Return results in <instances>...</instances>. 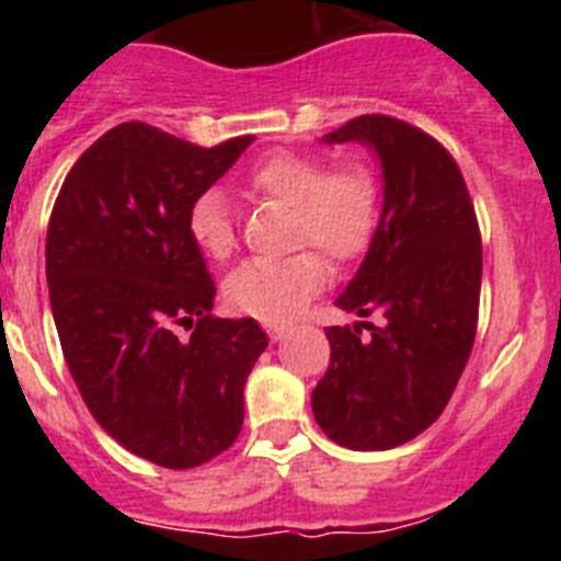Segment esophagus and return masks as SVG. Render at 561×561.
<instances>
[{"label":"esophagus","instance_id":"1","mask_svg":"<svg viewBox=\"0 0 561 561\" xmlns=\"http://www.w3.org/2000/svg\"><path fill=\"white\" fill-rule=\"evenodd\" d=\"M266 331H270V336H272V340H284V334H286V329H284V325H266Z\"/></svg>","mask_w":561,"mask_h":561}]
</instances>
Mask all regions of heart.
I'll return each mask as SVG.
<instances>
[{"instance_id":"b5f03b06","label":"heart","mask_w":561,"mask_h":561,"mask_svg":"<svg viewBox=\"0 0 561 561\" xmlns=\"http://www.w3.org/2000/svg\"><path fill=\"white\" fill-rule=\"evenodd\" d=\"M244 191L255 199L289 207L291 244L317 245L340 266L359 261L379 230L381 185L368 162L348 160L329 168V160L320 153L272 151L250 168ZM187 232L210 261H227L232 255L236 225L219 191H205L193 199ZM310 248L280 261H252L232 270L225 280L227 306L264 323L291 320L325 289L331 277L324 251Z\"/></svg>"}]
</instances>
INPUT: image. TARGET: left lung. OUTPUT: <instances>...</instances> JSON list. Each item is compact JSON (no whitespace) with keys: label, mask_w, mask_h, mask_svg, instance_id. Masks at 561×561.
Masks as SVG:
<instances>
[{"label":"left lung","mask_w":561,"mask_h":561,"mask_svg":"<svg viewBox=\"0 0 561 561\" xmlns=\"http://www.w3.org/2000/svg\"><path fill=\"white\" fill-rule=\"evenodd\" d=\"M323 140L379 153L385 205L368 255L336 297L340 309L379 323L325 329L331 362L311 410L340 447L393 449L444 413L472 354L483 275L478 216L453 153L410 123L362 114Z\"/></svg>","instance_id":"left-lung-1"}]
</instances>
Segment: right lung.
I'll list each match as a JSON object with an SVG mask.
<instances>
[{
	"instance_id": "obj_1",
	"label": "right lung",
	"mask_w": 561,
	"mask_h": 561,
	"mask_svg": "<svg viewBox=\"0 0 561 561\" xmlns=\"http://www.w3.org/2000/svg\"><path fill=\"white\" fill-rule=\"evenodd\" d=\"M252 140L202 148L121 123L81 153L49 216V306L69 374L121 447L165 469L232 447L247 376L270 345L252 317L210 314L216 284L187 232L193 199Z\"/></svg>"
}]
</instances>
